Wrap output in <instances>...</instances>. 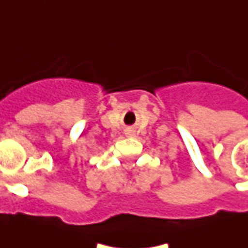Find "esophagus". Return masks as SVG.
I'll return each instance as SVG.
<instances>
[{"instance_id":"obj_1","label":"esophagus","mask_w":248,"mask_h":248,"mask_svg":"<svg viewBox=\"0 0 248 248\" xmlns=\"http://www.w3.org/2000/svg\"><path fill=\"white\" fill-rule=\"evenodd\" d=\"M126 134H127L128 137H131V135H132V131H131V130H128V131L126 132Z\"/></svg>"}]
</instances>
